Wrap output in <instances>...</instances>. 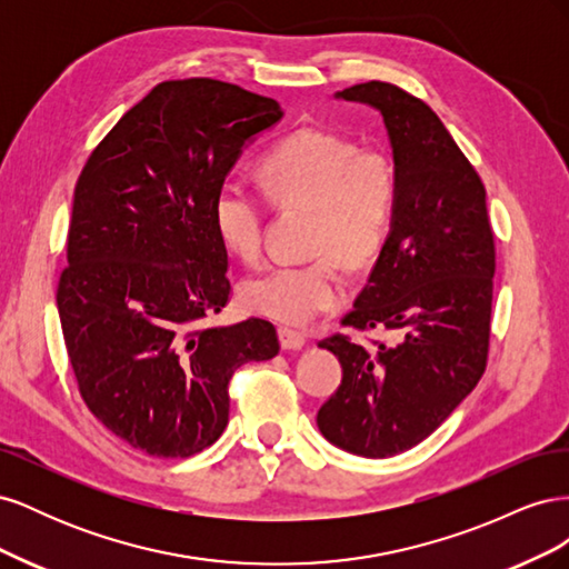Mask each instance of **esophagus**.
I'll return each instance as SVG.
<instances>
[{
    "instance_id": "34e87169",
    "label": "esophagus",
    "mask_w": 569,
    "mask_h": 569,
    "mask_svg": "<svg viewBox=\"0 0 569 569\" xmlns=\"http://www.w3.org/2000/svg\"><path fill=\"white\" fill-rule=\"evenodd\" d=\"M280 343L284 351H299L306 343V335L299 330H291V327H280Z\"/></svg>"
}]
</instances>
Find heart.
I'll return each mask as SVG.
<instances>
[{"instance_id": "b5f03b06", "label": "heart", "mask_w": 569, "mask_h": 569, "mask_svg": "<svg viewBox=\"0 0 569 569\" xmlns=\"http://www.w3.org/2000/svg\"><path fill=\"white\" fill-rule=\"evenodd\" d=\"M272 199L316 211L308 261L274 263L242 284L247 311L280 322H308L349 295V266H368L389 234L399 176L382 149H358L347 137L301 128L274 144L261 163ZM216 230L234 256L263 251V201L242 180L222 182L213 201Z\"/></svg>"}]
</instances>
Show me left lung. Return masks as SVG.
<instances>
[{
    "mask_svg": "<svg viewBox=\"0 0 569 569\" xmlns=\"http://www.w3.org/2000/svg\"><path fill=\"white\" fill-rule=\"evenodd\" d=\"M337 97L382 113L399 176L391 232L341 325L399 341H320L343 375L318 427L343 451L387 458L432 435L485 375L496 247L487 189L422 99L382 80Z\"/></svg>",
    "mask_w": 569,
    "mask_h": 569,
    "instance_id": "obj_1",
    "label": "left lung"
}]
</instances>
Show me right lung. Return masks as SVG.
<instances>
[{"instance_id": "add662e5", "label": "right lung", "mask_w": 569, "mask_h": 569, "mask_svg": "<svg viewBox=\"0 0 569 569\" xmlns=\"http://www.w3.org/2000/svg\"><path fill=\"white\" fill-rule=\"evenodd\" d=\"M282 118L239 84L159 82L84 163L57 306L78 391L132 449L189 458L222 435L230 380L278 356L274 325L206 327L230 301L213 201L253 134Z\"/></svg>"}]
</instances>
